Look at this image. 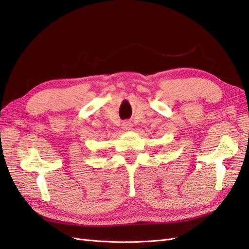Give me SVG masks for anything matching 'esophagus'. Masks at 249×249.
I'll use <instances>...</instances> for the list:
<instances>
[{
	"label": "esophagus",
	"instance_id": "1",
	"mask_svg": "<svg viewBox=\"0 0 249 249\" xmlns=\"http://www.w3.org/2000/svg\"><path fill=\"white\" fill-rule=\"evenodd\" d=\"M122 128L124 130H129L131 128V123L129 121H124L123 124H122Z\"/></svg>",
	"mask_w": 249,
	"mask_h": 249
}]
</instances>
